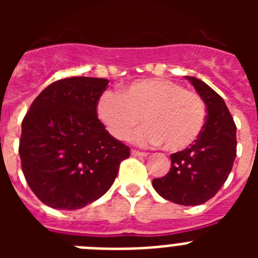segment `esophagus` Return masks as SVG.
<instances>
[{
    "instance_id": "1",
    "label": "esophagus",
    "mask_w": 258,
    "mask_h": 258,
    "mask_svg": "<svg viewBox=\"0 0 258 258\" xmlns=\"http://www.w3.org/2000/svg\"><path fill=\"white\" fill-rule=\"evenodd\" d=\"M132 155L133 156H147V152H142V151H137V150H132Z\"/></svg>"
}]
</instances>
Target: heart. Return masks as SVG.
I'll return each instance as SVG.
<instances>
[{
    "label": "heart",
    "mask_w": 258,
    "mask_h": 258,
    "mask_svg": "<svg viewBox=\"0 0 258 258\" xmlns=\"http://www.w3.org/2000/svg\"><path fill=\"white\" fill-rule=\"evenodd\" d=\"M98 117L117 140H125L141 122L145 126L131 136L140 145H163L179 151L198 140L207 118L199 94L184 90L172 80H137L121 93L104 92L97 106Z\"/></svg>",
    "instance_id": "obj_1"
}]
</instances>
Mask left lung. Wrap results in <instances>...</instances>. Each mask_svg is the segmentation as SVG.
<instances>
[{
    "label": "left lung",
    "instance_id": "left-lung-1",
    "mask_svg": "<svg viewBox=\"0 0 258 258\" xmlns=\"http://www.w3.org/2000/svg\"><path fill=\"white\" fill-rule=\"evenodd\" d=\"M207 106L206 124L198 140L170 155V170L155 178L156 192L181 206L208 202L226 182L236 156V125L222 98L197 77L186 76Z\"/></svg>",
    "mask_w": 258,
    "mask_h": 258
}]
</instances>
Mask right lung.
Listing matches in <instances>:
<instances>
[{"label":"right lung","instance_id":"obj_1","mask_svg":"<svg viewBox=\"0 0 258 258\" xmlns=\"http://www.w3.org/2000/svg\"><path fill=\"white\" fill-rule=\"evenodd\" d=\"M107 79L67 77L38 94L22 122L19 155L36 197L55 209L84 208L112 186L131 156L97 116Z\"/></svg>","mask_w":258,"mask_h":258}]
</instances>
